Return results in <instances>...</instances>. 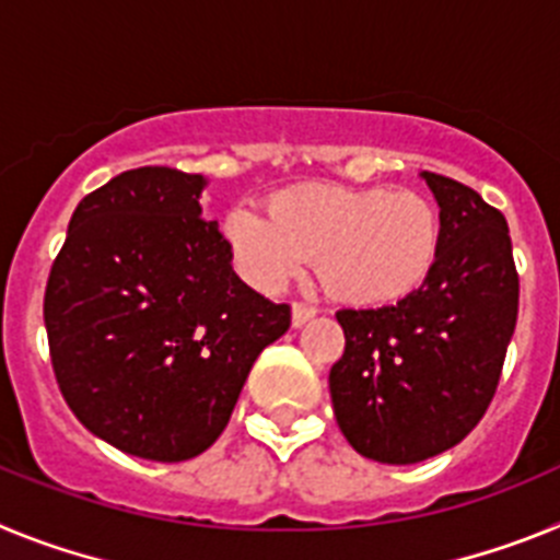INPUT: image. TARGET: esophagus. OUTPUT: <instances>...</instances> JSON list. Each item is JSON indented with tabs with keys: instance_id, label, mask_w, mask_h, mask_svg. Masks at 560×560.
<instances>
[{
	"instance_id": "1",
	"label": "esophagus",
	"mask_w": 560,
	"mask_h": 560,
	"mask_svg": "<svg viewBox=\"0 0 560 560\" xmlns=\"http://www.w3.org/2000/svg\"><path fill=\"white\" fill-rule=\"evenodd\" d=\"M314 316H316V308H311V305H305V303L291 305V323H294V328L305 325L308 319H314Z\"/></svg>"
}]
</instances>
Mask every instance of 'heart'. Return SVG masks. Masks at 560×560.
Masks as SVG:
<instances>
[{"label": "heart", "instance_id": "obj_1", "mask_svg": "<svg viewBox=\"0 0 560 560\" xmlns=\"http://www.w3.org/2000/svg\"><path fill=\"white\" fill-rule=\"evenodd\" d=\"M224 235L237 269L257 289H283L314 257L330 296L350 305H389L429 280L443 221L415 190L296 185L266 201V219L232 210Z\"/></svg>", "mask_w": 560, "mask_h": 560}]
</instances>
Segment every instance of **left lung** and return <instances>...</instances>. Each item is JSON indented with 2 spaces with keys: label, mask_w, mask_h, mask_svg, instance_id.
Returning a JSON list of instances; mask_svg holds the SVG:
<instances>
[{
  "label": "left lung",
  "mask_w": 560,
  "mask_h": 560,
  "mask_svg": "<svg viewBox=\"0 0 560 560\" xmlns=\"http://www.w3.org/2000/svg\"><path fill=\"white\" fill-rule=\"evenodd\" d=\"M443 221L429 280L398 305L336 311L330 368L341 434L375 463L409 465L457 446L491 407L518 316L511 230L471 187L423 171Z\"/></svg>",
  "instance_id": "left-lung-1"
}]
</instances>
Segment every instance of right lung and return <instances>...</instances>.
<instances>
[{"label": "right lung", "instance_id": "obj_1", "mask_svg": "<svg viewBox=\"0 0 560 560\" xmlns=\"http://www.w3.org/2000/svg\"><path fill=\"white\" fill-rule=\"evenodd\" d=\"M205 176L148 165L83 196L44 291L67 407L120 452L182 463L219 440L291 308L232 271Z\"/></svg>", "mask_w": 560, "mask_h": 560}]
</instances>
